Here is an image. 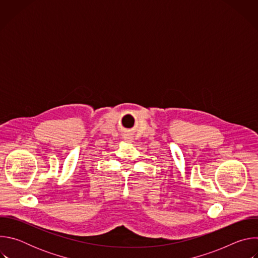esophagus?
I'll return each instance as SVG.
<instances>
[{
  "label": "esophagus",
  "mask_w": 258,
  "mask_h": 258,
  "mask_svg": "<svg viewBox=\"0 0 258 258\" xmlns=\"http://www.w3.org/2000/svg\"><path fill=\"white\" fill-rule=\"evenodd\" d=\"M125 139H126L128 142H131V141H132V139H131V138H125Z\"/></svg>",
  "instance_id": "esophagus-1"
}]
</instances>
